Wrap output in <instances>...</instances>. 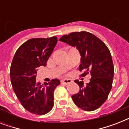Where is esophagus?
<instances>
[{
  "label": "esophagus",
  "instance_id": "1",
  "mask_svg": "<svg viewBox=\"0 0 129 129\" xmlns=\"http://www.w3.org/2000/svg\"><path fill=\"white\" fill-rule=\"evenodd\" d=\"M61 82L63 84H71L72 82L73 81L71 79H65V80H62Z\"/></svg>",
  "mask_w": 129,
  "mask_h": 129
}]
</instances>
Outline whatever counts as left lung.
<instances>
[{"instance_id": "obj_1", "label": "left lung", "mask_w": 129, "mask_h": 129, "mask_svg": "<svg viewBox=\"0 0 129 129\" xmlns=\"http://www.w3.org/2000/svg\"><path fill=\"white\" fill-rule=\"evenodd\" d=\"M59 41L76 47L81 55L79 70L81 77L90 73V82L76 80L80 87L78 93L72 96L79 108L86 111H93L102 106L108 98L112 86L114 66L110 52L105 43L87 31L73 32L64 35Z\"/></svg>"}]
</instances>
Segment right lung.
<instances>
[{
  "label": "right lung",
  "mask_w": 129,
  "mask_h": 129,
  "mask_svg": "<svg viewBox=\"0 0 129 129\" xmlns=\"http://www.w3.org/2000/svg\"><path fill=\"white\" fill-rule=\"evenodd\" d=\"M57 42L56 37L27 40L15 53L10 70L13 90L25 109L43 115L53 106V92L60 81L53 79L42 85L36 80L37 68L47 61Z\"/></svg>",
  "instance_id": "obj_1"
}]
</instances>
